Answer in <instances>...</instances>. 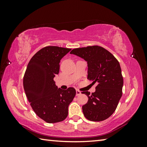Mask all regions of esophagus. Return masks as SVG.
Listing matches in <instances>:
<instances>
[{
    "label": "esophagus",
    "instance_id": "1",
    "mask_svg": "<svg viewBox=\"0 0 147 147\" xmlns=\"http://www.w3.org/2000/svg\"><path fill=\"white\" fill-rule=\"evenodd\" d=\"M82 93H81V92L80 91H78V90H76V96H79V95H80Z\"/></svg>",
    "mask_w": 147,
    "mask_h": 147
}]
</instances>
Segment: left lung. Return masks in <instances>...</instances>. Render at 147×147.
<instances>
[{
	"label": "left lung",
	"instance_id": "8db88e82",
	"mask_svg": "<svg viewBox=\"0 0 147 147\" xmlns=\"http://www.w3.org/2000/svg\"><path fill=\"white\" fill-rule=\"evenodd\" d=\"M70 54L83 58L88 63V79L97 83L90 94L83 91L88 101L82 106L85 117L91 121H102L115 111L122 96L123 78L120 64L112 54L99 46H89L72 50Z\"/></svg>",
	"mask_w": 147,
	"mask_h": 147
}]
</instances>
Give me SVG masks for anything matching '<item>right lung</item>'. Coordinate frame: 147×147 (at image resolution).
Instances as JSON below:
<instances>
[{
  "instance_id": "1",
  "label": "right lung",
  "mask_w": 147,
  "mask_h": 147,
  "mask_svg": "<svg viewBox=\"0 0 147 147\" xmlns=\"http://www.w3.org/2000/svg\"><path fill=\"white\" fill-rule=\"evenodd\" d=\"M71 49L48 46L34 54L27 66L23 86L34 112L48 123L63 121L68 115L69 105L76 90L58 88L54 78L59 71V62Z\"/></svg>"
}]
</instances>
